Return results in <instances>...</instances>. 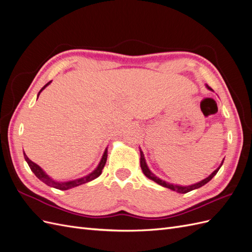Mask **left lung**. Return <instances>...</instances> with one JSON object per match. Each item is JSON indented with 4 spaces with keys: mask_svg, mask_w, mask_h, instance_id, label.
<instances>
[{
    "mask_svg": "<svg viewBox=\"0 0 252 252\" xmlns=\"http://www.w3.org/2000/svg\"><path fill=\"white\" fill-rule=\"evenodd\" d=\"M209 89H210V87H208ZM140 152H141V161H140V163H141V168H142V171H143V173L146 175V177L148 178V179H150V180H152V181H155L156 183H158V185H161V186H163V187H166V188H169V189H171V190H173V191H177V192H179V193H187V192H189V191H191V190H193V189H196V188H200V187H202L203 185H205L206 183H208L213 177H215V175L217 174V172L219 171V169H220V167L222 166V164H220V166L219 167V168H217L215 171H213L208 178H206L205 180H203V181H201L200 183H196V184H194V185H191V186H178V185H172V184H169V183H166L165 181H163V180H161V179H158V177H156V175L154 174V173H151V171L149 170V168L147 167V164H146V162H145V158H144V154L143 152L140 150Z\"/></svg>",
    "mask_w": 252,
    "mask_h": 252,
    "instance_id": "8db88e82",
    "label": "left lung"
}]
</instances>
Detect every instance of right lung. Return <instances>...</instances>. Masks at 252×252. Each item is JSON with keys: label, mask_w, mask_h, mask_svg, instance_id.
<instances>
[{"label": "right lung", "mask_w": 252, "mask_h": 252, "mask_svg": "<svg viewBox=\"0 0 252 252\" xmlns=\"http://www.w3.org/2000/svg\"><path fill=\"white\" fill-rule=\"evenodd\" d=\"M50 82H51V81H50ZM50 82H48V83L46 84V85H45V86L40 90L39 94H37V97H39V95H40V94H41V91H42L45 87L49 85ZM24 158H25V159H26L27 164L29 165L30 169H32V171L35 174V177H36L37 179L41 180L42 182L45 183V184L50 186V187L57 188V189H60V190H67V189H69V188L77 187V186H79V185L85 184V183H88V182H90V181H93V180L96 179V178L98 177V175H100V174L102 173V170H103L104 166H105V164H106V161H107V149L105 150L104 155H103V158H102V159H101V162H100V164H98V166L96 167L94 171H93L90 174L86 175V177L78 179V180L69 181V182H56V181H53L52 179H50V178L48 177V175H47L46 173H45V172L43 171V169L41 168V167H40L39 165H36L35 163H33V162L32 161V159L28 158V157L25 155V152H24Z\"/></svg>", "instance_id": "right-lung-1"}]
</instances>
